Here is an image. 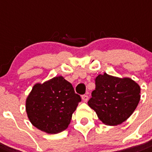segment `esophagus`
<instances>
[{"mask_svg": "<svg viewBox=\"0 0 152 152\" xmlns=\"http://www.w3.org/2000/svg\"><path fill=\"white\" fill-rule=\"evenodd\" d=\"M88 98H89V97H88V95H87V94H83V95L82 96V100L84 102H87V101H88Z\"/></svg>", "mask_w": 152, "mask_h": 152, "instance_id": "1", "label": "esophagus"}]
</instances>
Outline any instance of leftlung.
<instances>
[{
    "instance_id": "8db88e82",
    "label": "left lung",
    "mask_w": 152,
    "mask_h": 152,
    "mask_svg": "<svg viewBox=\"0 0 152 152\" xmlns=\"http://www.w3.org/2000/svg\"><path fill=\"white\" fill-rule=\"evenodd\" d=\"M95 90L88 105L105 125L121 124L136 109L140 98V87L129 78H118L104 73L94 80Z\"/></svg>"
}]
</instances>
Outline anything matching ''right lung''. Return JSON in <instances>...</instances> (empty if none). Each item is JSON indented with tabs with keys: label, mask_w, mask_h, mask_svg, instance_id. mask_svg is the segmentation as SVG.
<instances>
[{
	"label": "right lung",
	"mask_w": 152,
	"mask_h": 152,
	"mask_svg": "<svg viewBox=\"0 0 152 152\" xmlns=\"http://www.w3.org/2000/svg\"><path fill=\"white\" fill-rule=\"evenodd\" d=\"M81 97L62 76L37 83L26 103L27 115L34 126L48 134H58L69 125Z\"/></svg>",
	"instance_id": "1"
}]
</instances>
